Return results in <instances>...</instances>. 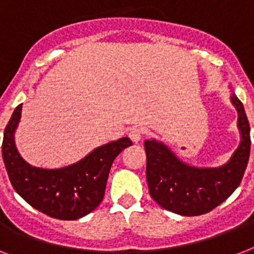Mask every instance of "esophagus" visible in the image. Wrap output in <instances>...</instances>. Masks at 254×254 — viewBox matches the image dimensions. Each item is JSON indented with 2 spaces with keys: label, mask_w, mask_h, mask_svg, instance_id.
I'll list each match as a JSON object with an SVG mask.
<instances>
[{
  "label": "esophagus",
  "mask_w": 254,
  "mask_h": 254,
  "mask_svg": "<svg viewBox=\"0 0 254 254\" xmlns=\"http://www.w3.org/2000/svg\"><path fill=\"white\" fill-rule=\"evenodd\" d=\"M143 133H145V130H143L142 127H131L130 130H129V137H130V139L133 141V142L137 143L141 141Z\"/></svg>",
  "instance_id": "1"
}]
</instances>
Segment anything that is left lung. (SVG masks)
Instances as JSON below:
<instances>
[{"instance_id": "obj_1", "label": "left lung", "mask_w": 254, "mask_h": 254, "mask_svg": "<svg viewBox=\"0 0 254 254\" xmlns=\"http://www.w3.org/2000/svg\"><path fill=\"white\" fill-rule=\"evenodd\" d=\"M229 99L237 111L240 142L220 166L190 165L163 141H145L149 192L162 208L182 216L203 215L223 203L239 187L249 161L251 127L244 105L233 91Z\"/></svg>"}]
</instances>
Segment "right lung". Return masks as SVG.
<instances>
[{
    "instance_id": "right-lung-1",
    "label": "right lung",
    "mask_w": 254,
    "mask_h": 254,
    "mask_svg": "<svg viewBox=\"0 0 254 254\" xmlns=\"http://www.w3.org/2000/svg\"><path fill=\"white\" fill-rule=\"evenodd\" d=\"M22 104L14 109L3 131L2 158L15 192L31 207L59 220H76L101 203L115 158L130 146L127 137L101 145L80 161L43 169L26 162L19 154L14 134L21 120Z\"/></svg>"
}]
</instances>
